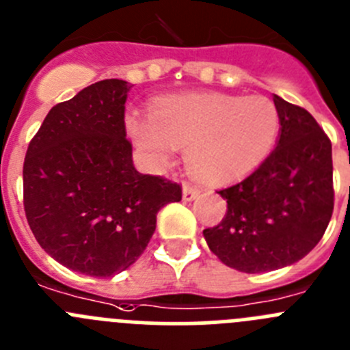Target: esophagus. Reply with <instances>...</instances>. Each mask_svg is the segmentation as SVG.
<instances>
[{
  "label": "esophagus",
  "instance_id": "esophagus-1",
  "mask_svg": "<svg viewBox=\"0 0 350 350\" xmlns=\"http://www.w3.org/2000/svg\"><path fill=\"white\" fill-rule=\"evenodd\" d=\"M198 196H200V191H198L196 187H192V185H185L184 191H182L184 201H194Z\"/></svg>",
  "mask_w": 350,
  "mask_h": 350
}]
</instances>
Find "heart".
I'll return each mask as SVG.
<instances>
[{
    "mask_svg": "<svg viewBox=\"0 0 350 350\" xmlns=\"http://www.w3.org/2000/svg\"><path fill=\"white\" fill-rule=\"evenodd\" d=\"M128 133L154 163H166L173 146L185 147L194 177L227 182L253 172L271 152L280 114L262 95L187 94L159 100L150 120L130 114Z\"/></svg>",
    "mask_w": 350,
    "mask_h": 350,
    "instance_id": "1",
    "label": "heart"
}]
</instances>
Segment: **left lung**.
I'll use <instances>...</instances> for the list:
<instances>
[{
  "mask_svg": "<svg viewBox=\"0 0 350 350\" xmlns=\"http://www.w3.org/2000/svg\"><path fill=\"white\" fill-rule=\"evenodd\" d=\"M280 139L258 168L219 191L227 213L204 229L211 252L236 271L267 272L299 262L333 213L332 142L306 109L274 95Z\"/></svg>",
  "mask_w": 350,
  "mask_h": 350,
  "instance_id": "8db88e82",
  "label": "left lung"
}]
</instances>
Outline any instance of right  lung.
I'll use <instances>...</instances> for the list:
<instances>
[{"mask_svg": "<svg viewBox=\"0 0 350 350\" xmlns=\"http://www.w3.org/2000/svg\"><path fill=\"white\" fill-rule=\"evenodd\" d=\"M131 85L104 79L51 107L24 161V210L41 248L70 271L111 278L144 253L180 185L133 166L124 130Z\"/></svg>", "mask_w": 350, "mask_h": 350, "instance_id": "obj_1", "label": "right lung"}]
</instances>
